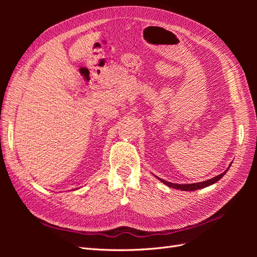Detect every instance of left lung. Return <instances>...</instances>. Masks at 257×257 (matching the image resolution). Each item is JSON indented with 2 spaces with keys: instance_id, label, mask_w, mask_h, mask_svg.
I'll use <instances>...</instances> for the list:
<instances>
[{
  "instance_id": "8db88e82",
  "label": "left lung",
  "mask_w": 257,
  "mask_h": 257,
  "mask_svg": "<svg viewBox=\"0 0 257 257\" xmlns=\"http://www.w3.org/2000/svg\"><path fill=\"white\" fill-rule=\"evenodd\" d=\"M232 163V162H231ZM231 163L229 164V167L231 165ZM229 167L225 170L224 173H222L221 175L216 176V177H213L211 179H209V180H206V181H203V182H197V183H186V184H179V183H172V182H168V181H165L164 179H161V178H158L160 179V181L163 182L164 184L168 185L169 188H173V189H176V190H181V191H196V190H199V189H204V188H207V186L209 185H212L214 184L215 182H217L220 180V179L227 173V170L229 169ZM157 177V176H155Z\"/></svg>"
}]
</instances>
